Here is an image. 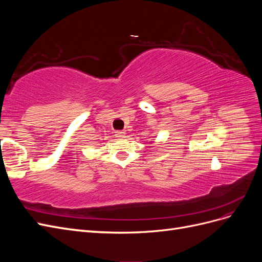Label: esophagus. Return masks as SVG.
Wrapping results in <instances>:
<instances>
[{
	"label": "esophagus",
	"instance_id": "obj_1",
	"mask_svg": "<svg viewBox=\"0 0 262 262\" xmlns=\"http://www.w3.org/2000/svg\"><path fill=\"white\" fill-rule=\"evenodd\" d=\"M115 133H116L115 134L116 138H118V139H122L124 137V134H125V132H123V131H116Z\"/></svg>",
	"mask_w": 262,
	"mask_h": 262
}]
</instances>
